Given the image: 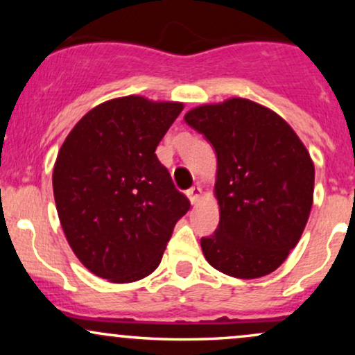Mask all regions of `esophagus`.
Wrapping results in <instances>:
<instances>
[{
	"mask_svg": "<svg viewBox=\"0 0 355 355\" xmlns=\"http://www.w3.org/2000/svg\"><path fill=\"white\" fill-rule=\"evenodd\" d=\"M187 197H189V200L195 205V203L200 200V197H202V187L200 185L191 187V189L187 191Z\"/></svg>",
	"mask_w": 355,
	"mask_h": 355,
	"instance_id": "1",
	"label": "esophagus"
}]
</instances>
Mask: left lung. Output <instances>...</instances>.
Here are the masks:
<instances>
[{
    "label": "left lung",
    "mask_w": 355,
    "mask_h": 355,
    "mask_svg": "<svg viewBox=\"0 0 355 355\" xmlns=\"http://www.w3.org/2000/svg\"><path fill=\"white\" fill-rule=\"evenodd\" d=\"M185 121L217 153L220 222L200 240L207 262L237 279L268 275L309 220L315 177L311 155L282 116L245 98L202 105Z\"/></svg>",
    "instance_id": "1"
}]
</instances>
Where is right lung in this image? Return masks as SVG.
<instances>
[{
    "label": "right lung",
    "mask_w": 355,
    "mask_h": 355,
    "mask_svg": "<svg viewBox=\"0 0 355 355\" xmlns=\"http://www.w3.org/2000/svg\"><path fill=\"white\" fill-rule=\"evenodd\" d=\"M183 110L130 95L98 105L73 126L53 168L64 237L92 274L135 282L160 266L175 223L190 209L157 158Z\"/></svg>",
    "instance_id": "right-lung-1"
}]
</instances>
